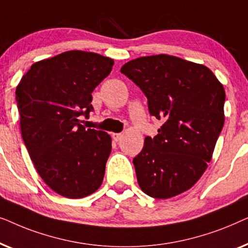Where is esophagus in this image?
<instances>
[{"instance_id":"obj_1","label":"esophagus","mask_w":248,"mask_h":248,"mask_svg":"<svg viewBox=\"0 0 248 248\" xmlns=\"http://www.w3.org/2000/svg\"><path fill=\"white\" fill-rule=\"evenodd\" d=\"M111 138H113V140L115 142H118L122 138H123V134H121V133H113V134H111Z\"/></svg>"}]
</instances>
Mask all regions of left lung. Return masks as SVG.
<instances>
[{"mask_svg": "<svg viewBox=\"0 0 248 248\" xmlns=\"http://www.w3.org/2000/svg\"><path fill=\"white\" fill-rule=\"evenodd\" d=\"M148 99L149 113L164 124L147 137L133 159L145 194L169 199L201 178L225 123V89L212 71L179 57H139L122 66Z\"/></svg>", "mask_w": 248, "mask_h": 248, "instance_id": "obj_1", "label": "left lung"}]
</instances>
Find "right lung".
Wrapping results in <instances>:
<instances>
[{
  "label": "right lung",
  "instance_id": "right-lung-1",
  "mask_svg": "<svg viewBox=\"0 0 248 248\" xmlns=\"http://www.w3.org/2000/svg\"><path fill=\"white\" fill-rule=\"evenodd\" d=\"M113 65L109 57L70 50L32 64L16 87L27 150L43 181L64 198H84L103 183L111 139L79 117H89L91 93Z\"/></svg>",
  "mask_w": 248,
  "mask_h": 248
}]
</instances>
